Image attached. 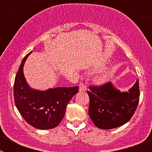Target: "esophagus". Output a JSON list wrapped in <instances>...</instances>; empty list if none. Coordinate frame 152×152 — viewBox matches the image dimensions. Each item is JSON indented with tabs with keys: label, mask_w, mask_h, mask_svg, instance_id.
I'll use <instances>...</instances> for the list:
<instances>
[{
	"label": "esophagus",
	"mask_w": 152,
	"mask_h": 152,
	"mask_svg": "<svg viewBox=\"0 0 152 152\" xmlns=\"http://www.w3.org/2000/svg\"><path fill=\"white\" fill-rule=\"evenodd\" d=\"M79 91H87V86L84 83H80L79 84Z\"/></svg>",
	"instance_id": "1"
}]
</instances>
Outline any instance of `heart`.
Segmentation results:
<instances>
[{
    "mask_svg": "<svg viewBox=\"0 0 152 152\" xmlns=\"http://www.w3.org/2000/svg\"><path fill=\"white\" fill-rule=\"evenodd\" d=\"M107 75H102L101 76H100V77H98V81H99V82H104V81L107 80Z\"/></svg>",
    "mask_w": 152,
    "mask_h": 152,
    "instance_id": "heart-1",
    "label": "heart"
}]
</instances>
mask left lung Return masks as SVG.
Masks as SVG:
<instances>
[{"instance_id": "obj_1", "label": "left lung", "mask_w": 152, "mask_h": 152, "mask_svg": "<svg viewBox=\"0 0 152 152\" xmlns=\"http://www.w3.org/2000/svg\"><path fill=\"white\" fill-rule=\"evenodd\" d=\"M89 116L102 129L123 126L133 116L139 101V80L129 92H120L110 82L100 86H89Z\"/></svg>"}]
</instances>
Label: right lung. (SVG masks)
I'll use <instances>...</instances> for the list:
<instances>
[{"label": "right lung", "instance_id": "add662e5", "mask_svg": "<svg viewBox=\"0 0 152 152\" xmlns=\"http://www.w3.org/2000/svg\"><path fill=\"white\" fill-rule=\"evenodd\" d=\"M31 52L24 57L16 75L14 101L21 116L29 125L39 129H50L61 121L68 103L78 92V86L51 88L45 91L29 88L24 77L23 65Z\"/></svg>", "mask_w": 152, "mask_h": 152}]
</instances>
